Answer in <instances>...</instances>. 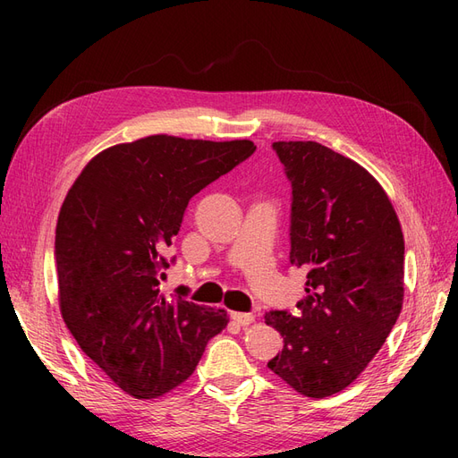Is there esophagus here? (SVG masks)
Here are the masks:
<instances>
[{"instance_id": "1", "label": "esophagus", "mask_w": 458, "mask_h": 458, "mask_svg": "<svg viewBox=\"0 0 458 458\" xmlns=\"http://www.w3.org/2000/svg\"><path fill=\"white\" fill-rule=\"evenodd\" d=\"M231 318L237 325H241V327H248V325H252L254 323V315L252 313H241V311H234V313H231Z\"/></svg>"}]
</instances>
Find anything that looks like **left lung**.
<instances>
[{
  "instance_id": "1",
  "label": "left lung",
  "mask_w": 458,
  "mask_h": 458,
  "mask_svg": "<svg viewBox=\"0 0 458 458\" xmlns=\"http://www.w3.org/2000/svg\"><path fill=\"white\" fill-rule=\"evenodd\" d=\"M293 185L290 263L308 271L298 315L266 313L283 352L267 367L301 395L348 387L403 306L405 241L382 185L363 165L315 141H276Z\"/></svg>"
}]
</instances>
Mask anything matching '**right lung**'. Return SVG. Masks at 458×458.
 <instances>
[{
	"mask_svg": "<svg viewBox=\"0 0 458 458\" xmlns=\"http://www.w3.org/2000/svg\"><path fill=\"white\" fill-rule=\"evenodd\" d=\"M256 150L248 140L148 135L99 152L61 206L59 306L91 361L123 392L152 399L185 382L225 310L160 293L165 248L189 200Z\"/></svg>",
	"mask_w": 458,
	"mask_h": 458,
	"instance_id": "obj_1",
	"label": "right lung"
}]
</instances>
